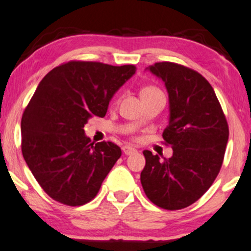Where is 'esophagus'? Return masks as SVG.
Returning a JSON list of instances; mask_svg holds the SVG:
<instances>
[{
    "label": "esophagus",
    "mask_w": 251,
    "mask_h": 251,
    "mask_svg": "<svg viewBox=\"0 0 251 251\" xmlns=\"http://www.w3.org/2000/svg\"><path fill=\"white\" fill-rule=\"evenodd\" d=\"M123 152L125 153L126 155H131V154H134V153H137V150L126 145V146L123 147Z\"/></svg>",
    "instance_id": "esophagus-1"
}]
</instances>
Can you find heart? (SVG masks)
I'll list each match as a JSON object with an SVG mask.
<instances>
[{"instance_id":"1","label":"heart","mask_w":251,"mask_h":251,"mask_svg":"<svg viewBox=\"0 0 251 251\" xmlns=\"http://www.w3.org/2000/svg\"><path fill=\"white\" fill-rule=\"evenodd\" d=\"M152 91H156V90H155V89H153V87H144V89L141 90V95H143V93L152 92Z\"/></svg>"}]
</instances>
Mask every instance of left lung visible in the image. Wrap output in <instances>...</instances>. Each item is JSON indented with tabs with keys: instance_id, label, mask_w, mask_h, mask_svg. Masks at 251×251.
Returning a JSON list of instances; mask_svg holds the SVG:
<instances>
[{
	"instance_id": "8db88e82",
	"label": "left lung",
	"mask_w": 251,
	"mask_h": 251,
	"mask_svg": "<svg viewBox=\"0 0 251 251\" xmlns=\"http://www.w3.org/2000/svg\"><path fill=\"white\" fill-rule=\"evenodd\" d=\"M146 70L164 81L168 92L170 119L162 138L173 155L161 159L144 151L141 185L158 207L182 209L198 201L216 179L228 143V124L214 89L199 72L170 62Z\"/></svg>"
}]
</instances>
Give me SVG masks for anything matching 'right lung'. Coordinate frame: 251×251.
Wrapping results in <instances>:
<instances>
[{
	"mask_svg": "<svg viewBox=\"0 0 251 251\" xmlns=\"http://www.w3.org/2000/svg\"><path fill=\"white\" fill-rule=\"evenodd\" d=\"M134 74V65L74 60L38 84L21 122L22 154L53 200L83 206L99 192L122 150L111 141L93 145L84 125L105 117L114 93Z\"/></svg>",
	"mask_w": 251,
	"mask_h": 251,
	"instance_id": "1",
	"label": "right lung"
}]
</instances>
